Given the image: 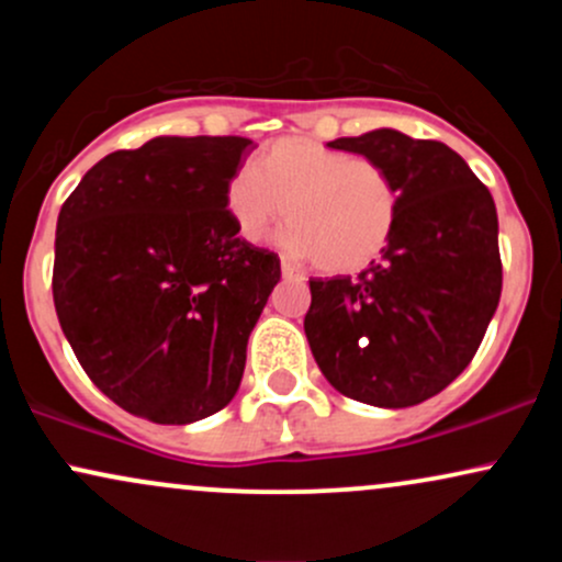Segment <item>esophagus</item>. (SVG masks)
I'll use <instances>...</instances> for the list:
<instances>
[{
  "label": "esophagus",
  "instance_id": "34e87169",
  "mask_svg": "<svg viewBox=\"0 0 562 562\" xmlns=\"http://www.w3.org/2000/svg\"><path fill=\"white\" fill-rule=\"evenodd\" d=\"M282 277H285V280H303V274L299 272V269L293 267V263H288V261H282Z\"/></svg>",
  "mask_w": 562,
  "mask_h": 562
}]
</instances>
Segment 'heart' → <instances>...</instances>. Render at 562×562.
I'll list each match as a JSON object with an SVG mask.
<instances>
[{"instance_id": "1", "label": "heart", "mask_w": 562, "mask_h": 562, "mask_svg": "<svg viewBox=\"0 0 562 562\" xmlns=\"http://www.w3.org/2000/svg\"><path fill=\"white\" fill-rule=\"evenodd\" d=\"M224 203L248 243L267 240L282 218V245L325 272H357L391 243L402 192L383 166L303 137L274 139L254 169L232 173Z\"/></svg>"}]
</instances>
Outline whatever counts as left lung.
<instances>
[{"label":"left lung","instance_id":"8db88e82","mask_svg":"<svg viewBox=\"0 0 562 562\" xmlns=\"http://www.w3.org/2000/svg\"><path fill=\"white\" fill-rule=\"evenodd\" d=\"M327 147L383 166L402 211L391 243L359 277L308 280L303 330L335 391L385 409L415 406L465 370L496 312L494 198L443 142L375 128Z\"/></svg>","mask_w":562,"mask_h":562}]
</instances>
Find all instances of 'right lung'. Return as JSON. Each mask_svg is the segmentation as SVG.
Here are the masks:
<instances>
[{"mask_svg":"<svg viewBox=\"0 0 562 562\" xmlns=\"http://www.w3.org/2000/svg\"><path fill=\"white\" fill-rule=\"evenodd\" d=\"M245 137H156L115 150L63 203L53 299L111 402L160 425L214 415L240 389L280 259L237 237L224 192Z\"/></svg>","mask_w":562,"mask_h":562,"instance_id":"right-lung-1","label":"right lung"}]
</instances>
